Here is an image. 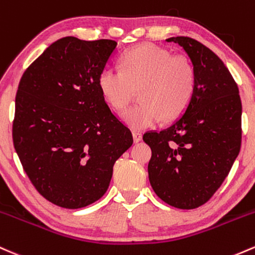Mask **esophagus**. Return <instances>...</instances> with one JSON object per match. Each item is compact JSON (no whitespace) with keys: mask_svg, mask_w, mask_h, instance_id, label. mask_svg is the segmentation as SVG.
<instances>
[{"mask_svg":"<svg viewBox=\"0 0 255 255\" xmlns=\"http://www.w3.org/2000/svg\"><path fill=\"white\" fill-rule=\"evenodd\" d=\"M141 139H142V134L140 132H133V140H134V142L141 141Z\"/></svg>","mask_w":255,"mask_h":255,"instance_id":"esophagus-1","label":"esophagus"}]
</instances>
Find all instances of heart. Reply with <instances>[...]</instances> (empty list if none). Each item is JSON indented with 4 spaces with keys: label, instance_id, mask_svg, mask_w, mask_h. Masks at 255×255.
I'll return each mask as SVG.
<instances>
[{
    "label": "heart",
    "instance_id": "b5f03b06",
    "mask_svg": "<svg viewBox=\"0 0 255 255\" xmlns=\"http://www.w3.org/2000/svg\"><path fill=\"white\" fill-rule=\"evenodd\" d=\"M98 86L115 110H123L134 91L140 89L142 103L126 110L121 120L132 129H145L158 125L163 117L167 121L175 120L186 110L195 93L196 74L185 58L144 43L123 54L122 69H103Z\"/></svg>",
    "mask_w": 255,
    "mask_h": 255
}]
</instances>
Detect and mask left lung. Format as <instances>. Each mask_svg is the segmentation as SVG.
<instances>
[{"mask_svg":"<svg viewBox=\"0 0 255 255\" xmlns=\"http://www.w3.org/2000/svg\"><path fill=\"white\" fill-rule=\"evenodd\" d=\"M166 41L178 43L189 55L196 87L177 121L142 136L152 151L147 172L162 201L175 208L194 209L214 195L239 156L242 104L239 87L215 53L184 36Z\"/></svg>","mask_w":255,"mask_h":255,"instance_id":"left-lung-1","label":"left lung"}]
</instances>
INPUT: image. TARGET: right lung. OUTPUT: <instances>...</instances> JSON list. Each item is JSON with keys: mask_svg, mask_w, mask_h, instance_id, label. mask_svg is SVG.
I'll return each instance as SVG.
<instances>
[{"mask_svg": "<svg viewBox=\"0 0 255 255\" xmlns=\"http://www.w3.org/2000/svg\"><path fill=\"white\" fill-rule=\"evenodd\" d=\"M116 46L113 40L60 38L19 82L14 149L37 191L63 208L99 200L115 162L133 144L98 86Z\"/></svg>", "mask_w": 255, "mask_h": 255, "instance_id": "add662e5", "label": "right lung"}]
</instances>
